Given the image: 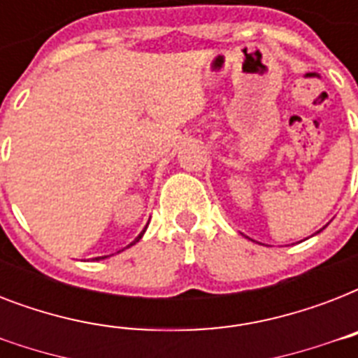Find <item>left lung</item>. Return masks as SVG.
I'll return each instance as SVG.
<instances>
[{
    "label": "left lung",
    "instance_id": "left-lung-1",
    "mask_svg": "<svg viewBox=\"0 0 358 358\" xmlns=\"http://www.w3.org/2000/svg\"><path fill=\"white\" fill-rule=\"evenodd\" d=\"M322 230H323V229H322Z\"/></svg>",
    "mask_w": 358,
    "mask_h": 358
}]
</instances>
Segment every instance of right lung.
<instances>
[{"instance_id":"1","label":"right lung","mask_w":358,"mask_h":358,"mask_svg":"<svg viewBox=\"0 0 358 358\" xmlns=\"http://www.w3.org/2000/svg\"><path fill=\"white\" fill-rule=\"evenodd\" d=\"M143 234H145V230H143V232H141V234L137 236V238H135V241H139V239L143 238ZM135 241H131V243H129V245H135ZM129 245H128V247H129ZM128 247H126V249H128ZM102 258H108V256H98V258H92V260H102Z\"/></svg>"}]
</instances>
